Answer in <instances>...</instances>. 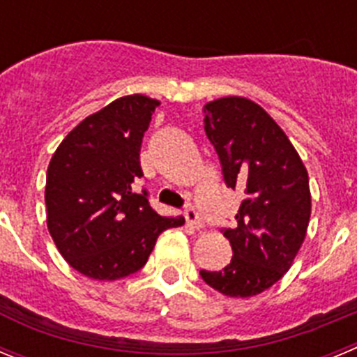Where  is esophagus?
Here are the masks:
<instances>
[{
	"label": "esophagus",
	"instance_id": "1",
	"mask_svg": "<svg viewBox=\"0 0 357 357\" xmlns=\"http://www.w3.org/2000/svg\"><path fill=\"white\" fill-rule=\"evenodd\" d=\"M184 216H185V222H188L189 227H193V229H202L204 227V220L200 218V214L197 213L193 206H188L184 211Z\"/></svg>",
	"mask_w": 357,
	"mask_h": 357
}]
</instances>
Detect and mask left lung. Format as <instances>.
<instances>
[{
	"mask_svg": "<svg viewBox=\"0 0 357 357\" xmlns=\"http://www.w3.org/2000/svg\"><path fill=\"white\" fill-rule=\"evenodd\" d=\"M206 134L225 184L241 189L236 222L225 229L232 259L202 279L227 296H254L272 288L293 264L311 216L309 176L284 130L248 98H218L204 105Z\"/></svg>",
	"mask_w": 357,
	"mask_h": 357,
	"instance_id": "obj_1",
	"label": "left lung"
}]
</instances>
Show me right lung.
<instances>
[{
    "instance_id": "1",
    "label": "right lung",
    "mask_w": 357,
    "mask_h": 357,
    "mask_svg": "<svg viewBox=\"0 0 357 357\" xmlns=\"http://www.w3.org/2000/svg\"><path fill=\"white\" fill-rule=\"evenodd\" d=\"M159 100L130 94L87 116L64 137L46 173L48 230L69 266L96 280H118L146 264L160 232L184 218L157 214L143 176L141 143Z\"/></svg>"
}]
</instances>
